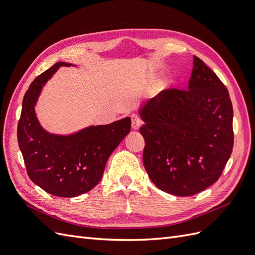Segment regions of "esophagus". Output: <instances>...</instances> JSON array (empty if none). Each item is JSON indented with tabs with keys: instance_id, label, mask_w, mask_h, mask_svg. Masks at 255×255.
I'll use <instances>...</instances> for the list:
<instances>
[{
	"instance_id": "34e87169",
	"label": "esophagus",
	"mask_w": 255,
	"mask_h": 255,
	"mask_svg": "<svg viewBox=\"0 0 255 255\" xmlns=\"http://www.w3.org/2000/svg\"><path fill=\"white\" fill-rule=\"evenodd\" d=\"M130 119H132V128L133 129H138L141 126V119L138 117V115L133 114L130 115Z\"/></svg>"
}]
</instances>
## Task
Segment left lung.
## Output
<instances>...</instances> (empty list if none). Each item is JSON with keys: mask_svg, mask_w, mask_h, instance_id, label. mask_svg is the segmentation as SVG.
<instances>
[{"mask_svg": "<svg viewBox=\"0 0 255 255\" xmlns=\"http://www.w3.org/2000/svg\"><path fill=\"white\" fill-rule=\"evenodd\" d=\"M143 165L160 190L188 197L217 181L233 150V107L227 87L194 56L186 90L168 89L139 109Z\"/></svg>", "mask_w": 255, "mask_h": 255, "instance_id": "obj_1", "label": "left lung"}]
</instances>
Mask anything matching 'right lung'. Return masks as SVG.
Returning a JSON list of instances; mask_svg holds the SVG:
<instances>
[{
    "label": "right lung",
    "mask_w": 255,
    "mask_h": 255,
    "mask_svg": "<svg viewBox=\"0 0 255 255\" xmlns=\"http://www.w3.org/2000/svg\"><path fill=\"white\" fill-rule=\"evenodd\" d=\"M69 66L72 64L58 61L30 84L17 133L29 179L48 194L63 198L83 195L97 186L107 159L130 132L129 117L68 135L53 134L41 127L35 106L42 87L59 67Z\"/></svg>",
    "instance_id": "add662e5"
}]
</instances>
